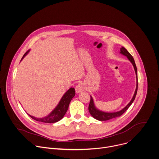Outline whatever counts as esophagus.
Listing matches in <instances>:
<instances>
[{"instance_id":"esophagus-1","label":"esophagus","mask_w":159,"mask_h":159,"mask_svg":"<svg viewBox=\"0 0 159 159\" xmlns=\"http://www.w3.org/2000/svg\"><path fill=\"white\" fill-rule=\"evenodd\" d=\"M84 90V86L83 83H79L76 85V88H75V91L76 93H81Z\"/></svg>"}]
</instances>
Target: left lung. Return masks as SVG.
<instances>
[{
    "label": "left lung",
    "mask_w": 159,
    "mask_h": 159,
    "mask_svg": "<svg viewBox=\"0 0 159 159\" xmlns=\"http://www.w3.org/2000/svg\"><path fill=\"white\" fill-rule=\"evenodd\" d=\"M120 53H121L122 55L127 57V58H128V60L131 62V63L133 64L134 70H135V73H136V90L134 94V96L132 98V99L131 100V101L129 102V103L126 106L125 108H123L122 110H121L120 111H116V112H111V113H108V112H104L102 111H101L99 110H98L94 105V101L93 98L91 96V101H90V103L89 105V111L90 113V114L92 115L93 117H94L95 119L99 120V121H106V120H108L116 117H118L120 116L122 114H123L126 110L129 107V106L132 104V103L133 102V101L135 99L136 94H137V91H138V72H137V68H136V65L135 64V61L134 60L133 58V57H132V55L130 53L128 52V51L123 47H121V48L120 49Z\"/></svg>",
    "instance_id": "1"
}]
</instances>
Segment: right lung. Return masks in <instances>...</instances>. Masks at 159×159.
I'll use <instances>...</instances> for the list:
<instances>
[{"instance_id":"right-lung-1","label":"right lung","mask_w":159,"mask_h":159,"mask_svg":"<svg viewBox=\"0 0 159 159\" xmlns=\"http://www.w3.org/2000/svg\"><path fill=\"white\" fill-rule=\"evenodd\" d=\"M30 51H28L26 53L24 54L23 56L22 59L27 55V53L29 52ZM75 96V90L73 88H70L62 96L61 100L60 101L58 104L54 108L53 111L47 116H45L44 118H36L33 116H31L29 114H28L31 118L34 119L36 121H41L43 123H56L58 121H60L65 115L68 108V106L70 103L71 100L73 99V98Z\"/></svg>"}]
</instances>
